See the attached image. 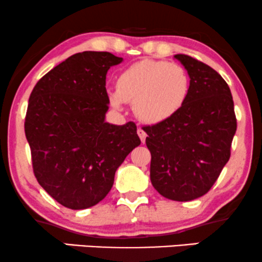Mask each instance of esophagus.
<instances>
[{
	"mask_svg": "<svg viewBox=\"0 0 262 262\" xmlns=\"http://www.w3.org/2000/svg\"><path fill=\"white\" fill-rule=\"evenodd\" d=\"M137 135L138 136H140V138H141V142L142 143H144V142H146V137H147V134L146 132H144V130L143 128H138L137 130Z\"/></svg>",
	"mask_w": 262,
	"mask_h": 262,
	"instance_id": "1",
	"label": "esophagus"
}]
</instances>
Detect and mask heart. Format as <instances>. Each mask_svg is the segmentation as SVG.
I'll list each match as a JSON object with an SVG mask.
<instances>
[{"mask_svg": "<svg viewBox=\"0 0 262 262\" xmlns=\"http://www.w3.org/2000/svg\"><path fill=\"white\" fill-rule=\"evenodd\" d=\"M189 90V75L182 66L143 59L119 74L116 89L111 90L108 97L114 108H122L125 102L132 103L140 120L158 125L181 111Z\"/></svg>", "mask_w": 262, "mask_h": 262, "instance_id": "obj_1", "label": "heart"}]
</instances>
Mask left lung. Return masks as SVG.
<instances>
[{
  "instance_id": "left-lung-1",
  "label": "left lung",
  "mask_w": 262,
  "mask_h": 262,
  "mask_svg": "<svg viewBox=\"0 0 262 262\" xmlns=\"http://www.w3.org/2000/svg\"><path fill=\"white\" fill-rule=\"evenodd\" d=\"M173 57L189 75L188 98L175 116L143 130L151 185L167 199L189 202L208 193L220 176L237 120L231 90L220 74L186 54Z\"/></svg>"
}]
</instances>
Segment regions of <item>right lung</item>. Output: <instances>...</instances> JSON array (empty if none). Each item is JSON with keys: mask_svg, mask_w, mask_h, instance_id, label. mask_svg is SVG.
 <instances>
[{"mask_svg": "<svg viewBox=\"0 0 262 262\" xmlns=\"http://www.w3.org/2000/svg\"><path fill=\"white\" fill-rule=\"evenodd\" d=\"M122 60L109 52L74 54L41 77L29 98L25 136L35 177L66 208L104 199L118 167L141 144L135 122L105 121V75Z\"/></svg>", "mask_w": 262, "mask_h": 262, "instance_id": "add662e5", "label": "right lung"}]
</instances>
